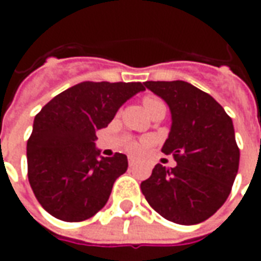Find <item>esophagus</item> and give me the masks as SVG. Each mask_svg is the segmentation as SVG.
Instances as JSON below:
<instances>
[{
    "label": "esophagus",
    "instance_id": "obj_1",
    "mask_svg": "<svg viewBox=\"0 0 261 261\" xmlns=\"http://www.w3.org/2000/svg\"><path fill=\"white\" fill-rule=\"evenodd\" d=\"M128 165H130L131 168H133V166L136 165V159H134V158H128Z\"/></svg>",
    "mask_w": 261,
    "mask_h": 261
}]
</instances>
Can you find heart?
Returning <instances> with one entry per match:
<instances>
[{"instance_id":"1","label":"heart","mask_w":261,"mask_h":261,"mask_svg":"<svg viewBox=\"0 0 261 261\" xmlns=\"http://www.w3.org/2000/svg\"><path fill=\"white\" fill-rule=\"evenodd\" d=\"M142 105L144 108L147 109L148 113H151L153 109L158 108L159 105H164V103L159 100L158 97L155 96H145L142 99ZM145 147V142H137V141H127L125 144V149L130 153H141Z\"/></svg>"}]
</instances>
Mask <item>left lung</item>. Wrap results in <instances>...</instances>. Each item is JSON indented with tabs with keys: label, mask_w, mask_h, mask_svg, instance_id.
<instances>
[{
	"label": "left lung",
	"mask_w": 261,
	"mask_h": 261,
	"mask_svg": "<svg viewBox=\"0 0 261 261\" xmlns=\"http://www.w3.org/2000/svg\"><path fill=\"white\" fill-rule=\"evenodd\" d=\"M147 89L164 99L172 116L162 152L175 168L158 164L141 192L165 219L196 225L222 207L239 168L233 123L213 96L185 81H147Z\"/></svg>",
	"instance_id": "obj_1"
}]
</instances>
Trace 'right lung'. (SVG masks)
Wrapping results in <instances>:
<instances>
[{
    "instance_id": "add662e5",
    "label": "right lung",
    "mask_w": 261,
    "mask_h": 261,
    "mask_svg": "<svg viewBox=\"0 0 261 261\" xmlns=\"http://www.w3.org/2000/svg\"><path fill=\"white\" fill-rule=\"evenodd\" d=\"M141 82H81L53 97L33 121L26 145L28 177L37 201L54 218L80 222L108 202L125 173L124 153L100 155L96 131L108 127Z\"/></svg>"
}]
</instances>
